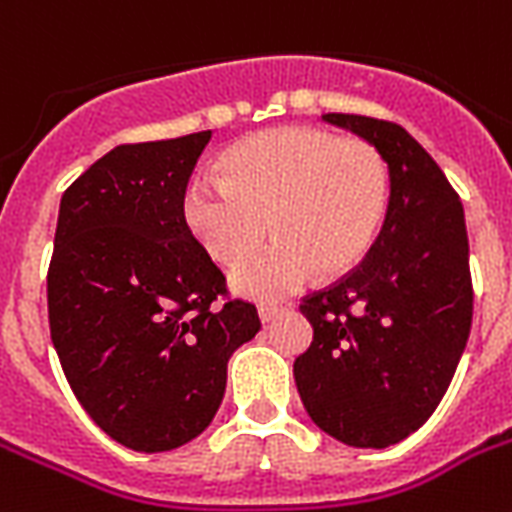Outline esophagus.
<instances>
[{"mask_svg": "<svg viewBox=\"0 0 512 512\" xmlns=\"http://www.w3.org/2000/svg\"><path fill=\"white\" fill-rule=\"evenodd\" d=\"M281 311H284V308H281V305L263 303V305H260V308H257V316H260V321H263V324H268V321L276 319V316H279Z\"/></svg>", "mask_w": 512, "mask_h": 512, "instance_id": "esophagus-1", "label": "esophagus"}]
</instances>
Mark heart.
I'll return each mask as SVG.
<instances>
[{"label":"heart","instance_id":"heart-1","mask_svg":"<svg viewBox=\"0 0 512 512\" xmlns=\"http://www.w3.org/2000/svg\"><path fill=\"white\" fill-rule=\"evenodd\" d=\"M223 183L199 177L185 188L188 231L212 260L241 263L233 289L252 300H279L313 279L361 263L388 209V170L366 140L337 138L319 127H276L231 148Z\"/></svg>","mask_w":512,"mask_h":512}]
</instances>
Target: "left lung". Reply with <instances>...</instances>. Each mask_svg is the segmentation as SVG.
I'll use <instances>...</instances> for the list:
<instances>
[{"label":"left lung","instance_id":"8db88e82","mask_svg":"<svg viewBox=\"0 0 512 512\" xmlns=\"http://www.w3.org/2000/svg\"><path fill=\"white\" fill-rule=\"evenodd\" d=\"M388 164V209L356 271L300 305L313 327L295 358L308 417L356 449H385L420 428L460 364L473 319L468 228L433 156L393 122L327 114Z\"/></svg>","mask_w":512,"mask_h":512}]
</instances>
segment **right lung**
I'll return each mask as SVG.
<instances>
[{
  "label": "right lung",
  "mask_w": 512,
  "mask_h": 512,
  "mask_svg": "<svg viewBox=\"0 0 512 512\" xmlns=\"http://www.w3.org/2000/svg\"><path fill=\"white\" fill-rule=\"evenodd\" d=\"M209 138L116 146L60 199L52 345L84 412L132 452L204 433L228 358L260 329L255 305H215L225 276L185 225V185Z\"/></svg>",
  "instance_id": "obj_1"
}]
</instances>
